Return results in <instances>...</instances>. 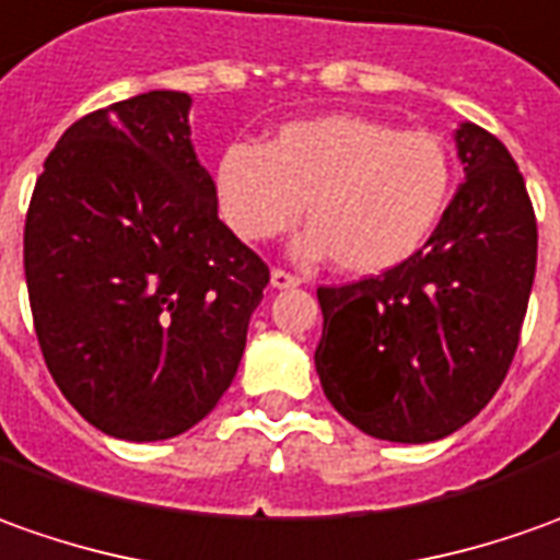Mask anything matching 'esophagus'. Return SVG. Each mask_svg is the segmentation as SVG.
<instances>
[{"label":"esophagus","instance_id":"34e87169","mask_svg":"<svg viewBox=\"0 0 560 560\" xmlns=\"http://www.w3.org/2000/svg\"><path fill=\"white\" fill-rule=\"evenodd\" d=\"M302 280L295 277V273L283 271V268H273L271 271V287L273 289H289V287H299Z\"/></svg>","mask_w":560,"mask_h":560}]
</instances>
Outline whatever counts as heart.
<instances>
[{
  "label": "heart",
  "instance_id": "b5f03b06",
  "mask_svg": "<svg viewBox=\"0 0 560 560\" xmlns=\"http://www.w3.org/2000/svg\"><path fill=\"white\" fill-rule=\"evenodd\" d=\"M453 187V160L431 131H400L370 116L329 114L289 122L268 148L221 150L215 194L243 240L265 243L302 219L295 253L332 255L348 273L404 265L438 228Z\"/></svg>",
  "mask_w": 560,
  "mask_h": 560
}]
</instances>
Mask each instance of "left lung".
Masks as SVG:
<instances>
[{
  "instance_id": "obj_1",
  "label": "left lung",
  "mask_w": 560,
  "mask_h": 560,
  "mask_svg": "<svg viewBox=\"0 0 560 560\" xmlns=\"http://www.w3.org/2000/svg\"><path fill=\"white\" fill-rule=\"evenodd\" d=\"M465 182L404 265L320 287L314 351L329 404L394 444L441 441L490 404L512 366L536 273V215L497 135L456 129Z\"/></svg>"
}]
</instances>
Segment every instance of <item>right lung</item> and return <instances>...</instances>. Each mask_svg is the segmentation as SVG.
Here are the masks:
<instances>
[{"label": "right lung", "instance_id": "1", "mask_svg": "<svg viewBox=\"0 0 560 560\" xmlns=\"http://www.w3.org/2000/svg\"><path fill=\"white\" fill-rule=\"evenodd\" d=\"M190 95L82 116L36 178L24 273L61 394L110 438L166 441L231 388L268 265L219 219Z\"/></svg>", "mask_w": 560, "mask_h": 560}]
</instances>
